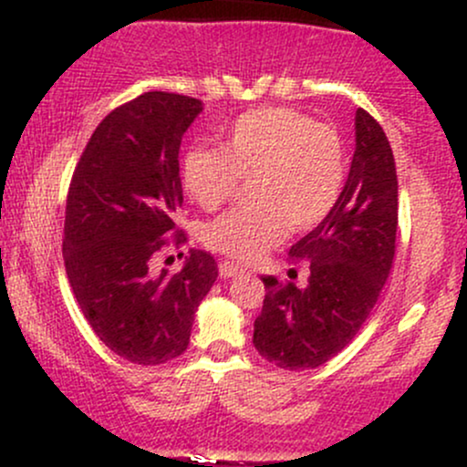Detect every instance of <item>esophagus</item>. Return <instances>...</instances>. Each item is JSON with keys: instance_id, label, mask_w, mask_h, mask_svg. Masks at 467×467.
<instances>
[{"instance_id": "obj_1", "label": "esophagus", "mask_w": 467, "mask_h": 467, "mask_svg": "<svg viewBox=\"0 0 467 467\" xmlns=\"http://www.w3.org/2000/svg\"><path fill=\"white\" fill-rule=\"evenodd\" d=\"M241 267L237 265V264H233V261H222V264H219V275H222L223 278H230V276H237V275H241Z\"/></svg>"}]
</instances>
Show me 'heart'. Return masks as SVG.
Wrapping results in <instances>:
<instances>
[{"mask_svg": "<svg viewBox=\"0 0 467 467\" xmlns=\"http://www.w3.org/2000/svg\"><path fill=\"white\" fill-rule=\"evenodd\" d=\"M182 189L197 206L217 208L239 182L254 203L233 208L203 230L208 248L250 264L281 244L287 226L309 230L334 211L347 155L334 127L292 107H259L230 125L217 149L191 147L180 160Z\"/></svg>", "mask_w": 467, "mask_h": 467, "instance_id": "obj_1", "label": "heart"}]
</instances>
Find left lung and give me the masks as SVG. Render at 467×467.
Here are the masks:
<instances>
[{
  "mask_svg": "<svg viewBox=\"0 0 467 467\" xmlns=\"http://www.w3.org/2000/svg\"><path fill=\"white\" fill-rule=\"evenodd\" d=\"M398 173L387 133L356 111V151L334 211L292 245V264L309 261L307 285L267 276L254 320L256 351L285 371L329 362L353 340L378 303L395 256Z\"/></svg>",
  "mask_w": 467,
  "mask_h": 467,
  "instance_id": "obj_1",
  "label": "left lung"
}]
</instances>
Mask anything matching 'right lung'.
I'll list each match as a JSON object with an SVG mask.
<instances>
[{
  "label": "right lung",
  "instance_id": "1",
  "mask_svg": "<svg viewBox=\"0 0 467 467\" xmlns=\"http://www.w3.org/2000/svg\"><path fill=\"white\" fill-rule=\"evenodd\" d=\"M202 100L144 92L103 118L80 155L66 203L63 261L94 334L133 364L182 356L217 264L191 250L180 272H155L160 250L186 244L180 144Z\"/></svg>",
  "mask_w": 467,
  "mask_h": 467
}]
</instances>
